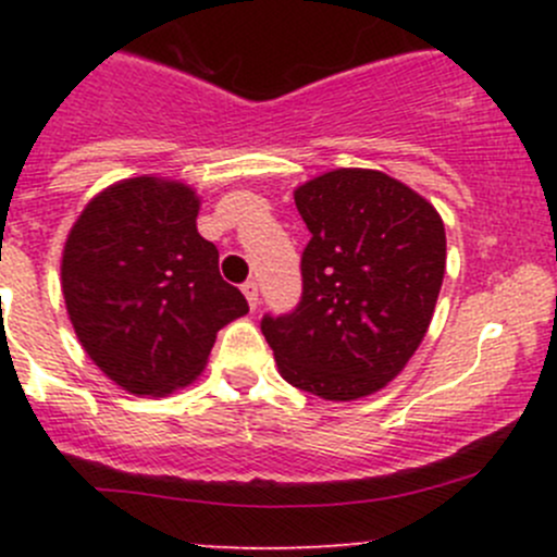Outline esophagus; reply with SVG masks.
Masks as SVG:
<instances>
[{
  "label": "esophagus",
  "instance_id": "obj_1",
  "mask_svg": "<svg viewBox=\"0 0 557 557\" xmlns=\"http://www.w3.org/2000/svg\"><path fill=\"white\" fill-rule=\"evenodd\" d=\"M243 294H245L247 305H250V310H256L258 307V283L256 280H247V283L243 285Z\"/></svg>",
  "mask_w": 557,
  "mask_h": 557
}]
</instances>
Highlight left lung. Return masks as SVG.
Here are the masks:
<instances>
[{"label": "left lung", "mask_w": 557, "mask_h": 557, "mask_svg": "<svg viewBox=\"0 0 557 557\" xmlns=\"http://www.w3.org/2000/svg\"><path fill=\"white\" fill-rule=\"evenodd\" d=\"M310 228L301 301L263 314L283 380L329 401L391 383L429 331L445 277V223L398 180L336 170L294 194Z\"/></svg>", "instance_id": "8db88e82"}]
</instances>
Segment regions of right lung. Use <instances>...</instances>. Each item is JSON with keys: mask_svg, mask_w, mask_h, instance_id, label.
<instances>
[{"mask_svg": "<svg viewBox=\"0 0 557 557\" xmlns=\"http://www.w3.org/2000/svg\"><path fill=\"white\" fill-rule=\"evenodd\" d=\"M183 183L132 177L88 201L61 258V288L91 361L137 396H164L205 369L215 334L247 312L196 232Z\"/></svg>", "mask_w": 557, "mask_h": 557, "instance_id": "1", "label": "right lung"}]
</instances>
